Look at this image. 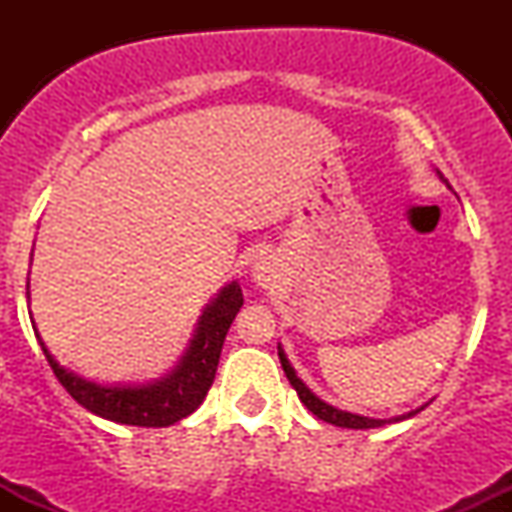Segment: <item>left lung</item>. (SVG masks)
Wrapping results in <instances>:
<instances>
[{
  "label": "left lung",
  "mask_w": 512,
  "mask_h": 512,
  "mask_svg": "<svg viewBox=\"0 0 512 512\" xmlns=\"http://www.w3.org/2000/svg\"><path fill=\"white\" fill-rule=\"evenodd\" d=\"M440 178H443V175H440ZM279 361H281V368H284L286 378H289V383L293 385V390L298 392V397H301V402H303L305 407H308L310 411H313L317 419L327 421V424H334V426H342V428H378V426L387 424V421H383V419H368V416H358V414H349V411L334 409V407H330V404L322 402L320 397H315L313 392H310L308 387H305L303 380L298 378L296 370L291 368L289 358H286L284 351H281V346H279ZM421 409H424V407H421ZM421 409H414V411H409V414L397 416V419H390V421L409 419V416L419 414Z\"/></svg>",
  "instance_id": "obj_1"
}]
</instances>
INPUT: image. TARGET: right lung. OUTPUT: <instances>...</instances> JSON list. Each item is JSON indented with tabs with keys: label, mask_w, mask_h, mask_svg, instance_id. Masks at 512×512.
Wrapping results in <instances>:
<instances>
[{
	"label": "right lung",
	"mask_w": 512,
	"mask_h": 512,
	"mask_svg": "<svg viewBox=\"0 0 512 512\" xmlns=\"http://www.w3.org/2000/svg\"><path fill=\"white\" fill-rule=\"evenodd\" d=\"M240 305H243V291L233 281L204 310L195 339H192L187 354L182 356L180 366L158 383L142 387H101L86 383L52 358L38 332L35 337L43 346L52 373L81 407L103 416V419L117 421V424L163 428L190 416L204 402L211 383H214L223 339H226L231 322L236 320Z\"/></svg>",
	"instance_id": "obj_1"
}]
</instances>
